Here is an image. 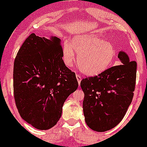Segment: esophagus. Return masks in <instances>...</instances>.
<instances>
[{
  "mask_svg": "<svg viewBox=\"0 0 147 147\" xmlns=\"http://www.w3.org/2000/svg\"><path fill=\"white\" fill-rule=\"evenodd\" d=\"M76 78H77V80H78V84H79V85H80V84L81 80H82V78H81V77L78 75H76Z\"/></svg>",
  "mask_w": 147,
  "mask_h": 147,
  "instance_id": "obj_1",
  "label": "esophagus"
}]
</instances>
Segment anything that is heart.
I'll return each instance as SVG.
<instances>
[{"instance_id":"heart-1","label":"heart","mask_w":147,"mask_h":147,"mask_svg":"<svg viewBox=\"0 0 147 147\" xmlns=\"http://www.w3.org/2000/svg\"><path fill=\"white\" fill-rule=\"evenodd\" d=\"M78 54V65L84 74L94 76L111 66L116 56L114 46L92 35L75 36L72 45L65 42L63 47L65 64L71 67Z\"/></svg>"}]
</instances>
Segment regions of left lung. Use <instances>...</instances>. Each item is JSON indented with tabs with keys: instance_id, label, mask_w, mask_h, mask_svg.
<instances>
[{
	"instance_id": "obj_1",
	"label": "left lung",
	"mask_w": 147,
	"mask_h": 147,
	"mask_svg": "<svg viewBox=\"0 0 147 147\" xmlns=\"http://www.w3.org/2000/svg\"><path fill=\"white\" fill-rule=\"evenodd\" d=\"M118 57L120 65L80 82L84 94L82 106L86 124L95 131L103 132L116 127L132 101L137 63L130 61L124 51H119Z\"/></svg>"
}]
</instances>
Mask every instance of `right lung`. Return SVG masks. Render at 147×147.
<instances>
[{
	"mask_svg": "<svg viewBox=\"0 0 147 147\" xmlns=\"http://www.w3.org/2000/svg\"><path fill=\"white\" fill-rule=\"evenodd\" d=\"M60 40L32 33L15 59L13 91L22 119L40 130L54 127L66 99L78 87L75 72L63 60Z\"/></svg>",
	"mask_w": 147,
	"mask_h": 147,
	"instance_id": "obj_1",
	"label": "right lung"
}]
</instances>
